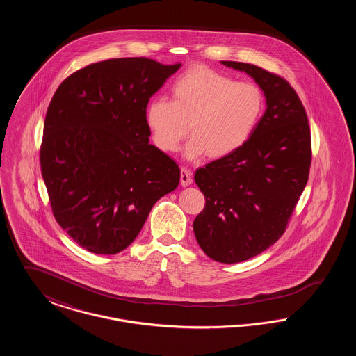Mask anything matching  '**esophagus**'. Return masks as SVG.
Wrapping results in <instances>:
<instances>
[{
    "label": "esophagus",
    "mask_w": 356,
    "mask_h": 356,
    "mask_svg": "<svg viewBox=\"0 0 356 356\" xmlns=\"http://www.w3.org/2000/svg\"><path fill=\"white\" fill-rule=\"evenodd\" d=\"M193 179H192V173L191 170H186V168H181L180 170V184L183 186H188L189 184H192Z\"/></svg>",
    "instance_id": "34e87169"
}]
</instances>
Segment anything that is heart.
I'll list each match as a JSON object with an SVG mask.
<instances>
[{
  "label": "heart",
  "instance_id": "1",
  "mask_svg": "<svg viewBox=\"0 0 356 356\" xmlns=\"http://www.w3.org/2000/svg\"><path fill=\"white\" fill-rule=\"evenodd\" d=\"M170 100L153 99L145 122L153 144L164 153L179 151L188 134V159L208 154L224 159L238 151L252 135L263 112V93L251 83L205 65L184 70L170 85Z\"/></svg>",
  "mask_w": 356,
  "mask_h": 356
}]
</instances>
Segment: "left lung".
Returning a JSON list of instances; mask_svg holds the SVG:
<instances>
[{
    "label": "left lung",
    "instance_id": "8db88e82",
    "mask_svg": "<svg viewBox=\"0 0 356 356\" xmlns=\"http://www.w3.org/2000/svg\"><path fill=\"white\" fill-rule=\"evenodd\" d=\"M221 63L254 77L267 99L248 141L195 173L205 197L193 221L196 240L207 256L232 264L283 236L308 181L312 148L305 106L284 77L254 64Z\"/></svg>",
    "mask_w": 356,
    "mask_h": 356
}]
</instances>
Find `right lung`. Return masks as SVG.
Instances as JSON below:
<instances>
[{
  "label": "right lung",
  "mask_w": 356,
  "mask_h": 356,
  "mask_svg": "<svg viewBox=\"0 0 356 356\" xmlns=\"http://www.w3.org/2000/svg\"><path fill=\"white\" fill-rule=\"evenodd\" d=\"M180 67L111 58L76 70L53 95L41 173L54 219L86 251L125 250L154 203L179 186V165L149 144L145 109Z\"/></svg>",
  "instance_id": "1"
}]
</instances>
